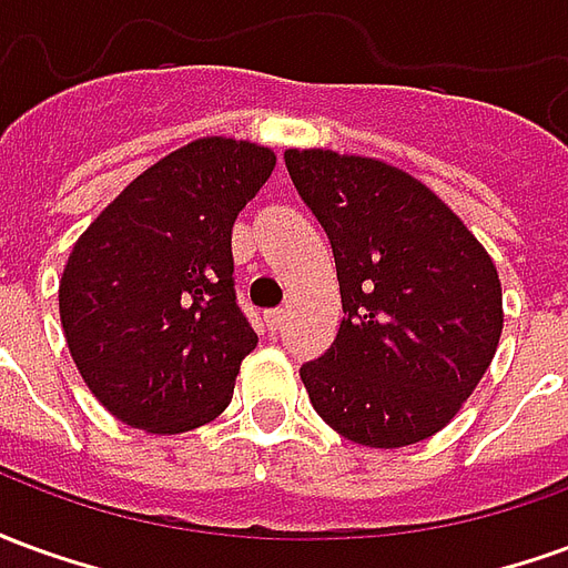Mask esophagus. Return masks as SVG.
Masks as SVG:
<instances>
[{
    "instance_id": "obj_1",
    "label": "esophagus",
    "mask_w": 568,
    "mask_h": 568,
    "mask_svg": "<svg viewBox=\"0 0 568 568\" xmlns=\"http://www.w3.org/2000/svg\"><path fill=\"white\" fill-rule=\"evenodd\" d=\"M264 322H267L271 332H280L285 322V310H267V313H264Z\"/></svg>"
}]
</instances>
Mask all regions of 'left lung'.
<instances>
[{
  "label": "left lung",
  "instance_id": "left-lung-1",
  "mask_svg": "<svg viewBox=\"0 0 568 568\" xmlns=\"http://www.w3.org/2000/svg\"><path fill=\"white\" fill-rule=\"evenodd\" d=\"M285 166L328 234L344 304L328 353L301 368L310 402L365 447L432 438L496 356V264L435 191L389 163L288 149Z\"/></svg>",
  "mask_w": 568,
  "mask_h": 568
}]
</instances>
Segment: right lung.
<instances>
[{"label":"right lung","mask_w":568,"mask_h":568,"mask_svg":"<svg viewBox=\"0 0 568 568\" xmlns=\"http://www.w3.org/2000/svg\"><path fill=\"white\" fill-rule=\"evenodd\" d=\"M276 154L224 136L136 175L72 246L60 322L97 402L133 428L179 435L231 405L258 334L234 292L231 231Z\"/></svg>","instance_id":"obj_1"}]
</instances>
